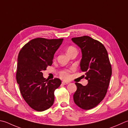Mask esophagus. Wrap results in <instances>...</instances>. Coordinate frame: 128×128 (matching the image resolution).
Returning <instances> with one entry per match:
<instances>
[{
  "label": "esophagus",
  "instance_id": "esophagus-1",
  "mask_svg": "<svg viewBox=\"0 0 128 128\" xmlns=\"http://www.w3.org/2000/svg\"><path fill=\"white\" fill-rule=\"evenodd\" d=\"M69 83V82H62V84L63 85H67Z\"/></svg>",
  "mask_w": 128,
  "mask_h": 128
}]
</instances>
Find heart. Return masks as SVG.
Instances as JSON below:
<instances>
[{
  "label": "heart",
  "instance_id": "obj_1",
  "mask_svg": "<svg viewBox=\"0 0 128 128\" xmlns=\"http://www.w3.org/2000/svg\"><path fill=\"white\" fill-rule=\"evenodd\" d=\"M75 51H77L76 49L73 46H69L66 49V52L67 53L68 55H69L70 54H71L72 52H73ZM60 76L62 78L64 79H68L69 78V72L68 71L66 70H62V72H60Z\"/></svg>",
  "mask_w": 128,
  "mask_h": 128
}]
</instances>
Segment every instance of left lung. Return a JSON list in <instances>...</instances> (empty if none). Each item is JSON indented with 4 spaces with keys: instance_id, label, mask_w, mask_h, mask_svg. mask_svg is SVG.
Here are the masks:
<instances>
[{
    "instance_id": "8db88e82",
    "label": "left lung",
    "mask_w": 128,
    "mask_h": 128,
    "mask_svg": "<svg viewBox=\"0 0 128 128\" xmlns=\"http://www.w3.org/2000/svg\"><path fill=\"white\" fill-rule=\"evenodd\" d=\"M72 41L81 48V72H86V86L76 82L77 90L73 96L76 106L84 110L93 108L100 102L108 89L112 66L108 52L102 42L89 36L72 38Z\"/></svg>"
}]
</instances>
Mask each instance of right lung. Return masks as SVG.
<instances>
[{"instance_id": "right-lung-1", "label": "right lung", "mask_w": 128, "mask_h": 128, "mask_svg": "<svg viewBox=\"0 0 128 128\" xmlns=\"http://www.w3.org/2000/svg\"><path fill=\"white\" fill-rule=\"evenodd\" d=\"M63 39L35 38L19 52L16 81L24 100L36 111H44L52 106L54 92L62 83L58 78H44L42 72L52 65L54 55Z\"/></svg>"}]
</instances>
